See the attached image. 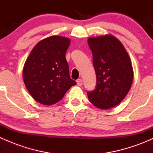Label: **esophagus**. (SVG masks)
<instances>
[{"instance_id": "obj_1", "label": "esophagus", "mask_w": 153, "mask_h": 153, "mask_svg": "<svg viewBox=\"0 0 153 153\" xmlns=\"http://www.w3.org/2000/svg\"><path fill=\"white\" fill-rule=\"evenodd\" d=\"M77 84H78V86H82V84H83V81H82V80L81 79H78L77 80Z\"/></svg>"}]
</instances>
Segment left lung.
<instances>
[{
    "instance_id": "left-lung-1",
    "label": "left lung",
    "mask_w": 153,
    "mask_h": 153,
    "mask_svg": "<svg viewBox=\"0 0 153 153\" xmlns=\"http://www.w3.org/2000/svg\"><path fill=\"white\" fill-rule=\"evenodd\" d=\"M96 75L95 89L87 92L89 101L99 109L118 105L127 95L133 80L129 55L119 40L111 35L89 38Z\"/></svg>"
}]
</instances>
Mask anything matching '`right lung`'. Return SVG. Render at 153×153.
<instances>
[{"mask_svg": "<svg viewBox=\"0 0 153 153\" xmlns=\"http://www.w3.org/2000/svg\"><path fill=\"white\" fill-rule=\"evenodd\" d=\"M70 40L54 35L35 45L23 70L24 84L32 98L40 104L52 105L61 101L76 84L69 76L66 52Z\"/></svg>", "mask_w": 153, "mask_h": 153, "instance_id": "1", "label": "right lung"}]
</instances>
